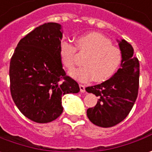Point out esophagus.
I'll return each mask as SVG.
<instances>
[{
	"label": "esophagus",
	"mask_w": 152,
	"mask_h": 152,
	"mask_svg": "<svg viewBox=\"0 0 152 152\" xmlns=\"http://www.w3.org/2000/svg\"><path fill=\"white\" fill-rule=\"evenodd\" d=\"M79 88H80V92L81 93H84L85 92V86L83 84H79Z\"/></svg>",
	"instance_id": "1"
}]
</instances>
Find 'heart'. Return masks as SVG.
Masks as SVG:
<instances>
[{
  "label": "heart",
  "mask_w": 152,
  "mask_h": 152,
  "mask_svg": "<svg viewBox=\"0 0 152 152\" xmlns=\"http://www.w3.org/2000/svg\"><path fill=\"white\" fill-rule=\"evenodd\" d=\"M87 55L84 66L70 71V76L79 82H88L94 78L96 82H103L113 76L122 61L120 49L112 45L111 40L101 34L92 32L80 36L76 40V48L64 41L59 45V57L68 69L76 64V53Z\"/></svg>",
  "instance_id": "b5f03b06"
}]
</instances>
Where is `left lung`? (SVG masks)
<instances>
[{
  "instance_id": "1",
  "label": "left lung",
  "mask_w": 152,
  "mask_h": 152,
  "mask_svg": "<svg viewBox=\"0 0 152 152\" xmlns=\"http://www.w3.org/2000/svg\"><path fill=\"white\" fill-rule=\"evenodd\" d=\"M122 51L121 68L112 78L86 91L98 97L97 104L87 110V116L94 125L111 127L123 121L137 98L140 64L133 56V48L125 39L119 41Z\"/></svg>"
}]
</instances>
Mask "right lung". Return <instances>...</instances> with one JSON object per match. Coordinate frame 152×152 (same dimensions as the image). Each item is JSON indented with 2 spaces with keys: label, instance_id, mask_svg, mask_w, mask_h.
I'll return each instance as SVG.
<instances>
[{
  "label": "right lung",
  "instance_id": "add662e5",
  "mask_svg": "<svg viewBox=\"0 0 152 152\" xmlns=\"http://www.w3.org/2000/svg\"><path fill=\"white\" fill-rule=\"evenodd\" d=\"M61 26L50 22L22 38L10 62L13 101L31 121L47 123L63 113L62 97L79 92L78 83L66 75L59 57Z\"/></svg>",
  "mask_w": 152,
  "mask_h": 152
}]
</instances>
